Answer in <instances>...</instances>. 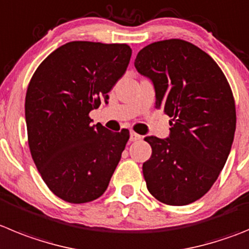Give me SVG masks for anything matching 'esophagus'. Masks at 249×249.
I'll use <instances>...</instances> for the list:
<instances>
[{"mask_svg":"<svg viewBox=\"0 0 249 249\" xmlns=\"http://www.w3.org/2000/svg\"><path fill=\"white\" fill-rule=\"evenodd\" d=\"M129 140H131L132 142H136V141L142 140V136H140V134H138V133H136V132L132 131L131 132V136H129Z\"/></svg>","mask_w":249,"mask_h":249,"instance_id":"1","label":"esophagus"}]
</instances>
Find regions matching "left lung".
Returning a JSON list of instances; mask_svg holds the SVG:
<instances>
[{
    "label": "left lung",
    "instance_id": "1",
    "mask_svg": "<svg viewBox=\"0 0 249 249\" xmlns=\"http://www.w3.org/2000/svg\"><path fill=\"white\" fill-rule=\"evenodd\" d=\"M134 67L152 80L157 108L172 117L168 138H144L152 147L143 163L148 190L163 204H191L211 189L231 150L236 106L229 81L209 54L181 39L147 45Z\"/></svg>",
    "mask_w": 249,
    "mask_h": 249
}]
</instances>
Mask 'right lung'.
Masks as SVG:
<instances>
[{"instance_id": "obj_1", "label": "right lung", "mask_w": 249, "mask_h": 249, "mask_svg": "<svg viewBox=\"0 0 249 249\" xmlns=\"http://www.w3.org/2000/svg\"><path fill=\"white\" fill-rule=\"evenodd\" d=\"M131 55L127 44L70 42L49 54L29 81L24 108L32 158L64 201H93L108 186L129 131L91 126L89 113L107 104Z\"/></svg>"}]
</instances>
